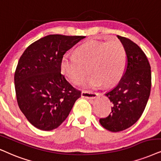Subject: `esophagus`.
<instances>
[{"label":"esophagus","instance_id":"esophagus-1","mask_svg":"<svg viewBox=\"0 0 161 161\" xmlns=\"http://www.w3.org/2000/svg\"><path fill=\"white\" fill-rule=\"evenodd\" d=\"M98 97V93L94 92H91V91H82V97L86 98L87 99H93Z\"/></svg>","mask_w":161,"mask_h":161}]
</instances>
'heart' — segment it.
<instances>
[{"mask_svg": "<svg viewBox=\"0 0 161 161\" xmlns=\"http://www.w3.org/2000/svg\"><path fill=\"white\" fill-rule=\"evenodd\" d=\"M126 67V53L118 39L109 42L91 41L75 50L74 54L62 57L60 68L62 74L74 85L86 76L87 68L91 75L85 82L86 87H97L103 84L113 86L119 82Z\"/></svg>", "mask_w": 161, "mask_h": 161, "instance_id": "heart-1", "label": "heart"}]
</instances>
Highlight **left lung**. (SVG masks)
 Segmentation results:
<instances>
[{
	"mask_svg": "<svg viewBox=\"0 0 161 161\" xmlns=\"http://www.w3.org/2000/svg\"><path fill=\"white\" fill-rule=\"evenodd\" d=\"M117 38L125 50L126 69L117 86L105 94L113 104L111 114L99 119L105 129L112 132L123 131L140 119L152 85L151 67L146 54L129 38L119 36Z\"/></svg>",
	"mask_w": 161,
	"mask_h": 161,
	"instance_id": "left-lung-1",
	"label": "left lung"
}]
</instances>
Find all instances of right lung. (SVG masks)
I'll list each match as a JSON object with an SVG mask.
<instances>
[{
	"label": "right lung",
	"mask_w": 161,
	"mask_h": 161,
	"mask_svg": "<svg viewBox=\"0 0 161 161\" xmlns=\"http://www.w3.org/2000/svg\"><path fill=\"white\" fill-rule=\"evenodd\" d=\"M85 38L47 36L30 44L18 61L14 76L18 105L37 129L58 128L81 97L61 74L60 63L64 54Z\"/></svg>",
	"instance_id": "obj_1"
}]
</instances>
